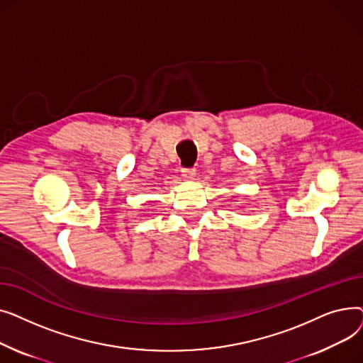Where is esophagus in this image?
Returning a JSON list of instances; mask_svg holds the SVG:
<instances>
[{
    "instance_id": "esophagus-1",
    "label": "esophagus",
    "mask_w": 363,
    "mask_h": 363,
    "mask_svg": "<svg viewBox=\"0 0 363 363\" xmlns=\"http://www.w3.org/2000/svg\"><path fill=\"white\" fill-rule=\"evenodd\" d=\"M182 172V177L186 179V181H191V179H194V177H196V169H182L181 170Z\"/></svg>"
}]
</instances>
